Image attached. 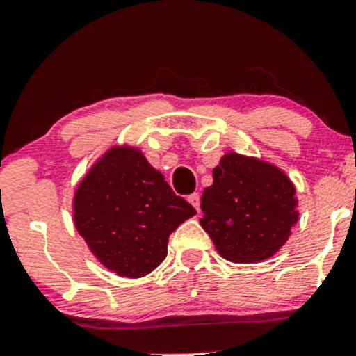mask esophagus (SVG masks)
Masks as SVG:
<instances>
[{
    "label": "esophagus",
    "mask_w": 356,
    "mask_h": 356,
    "mask_svg": "<svg viewBox=\"0 0 356 356\" xmlns=\"http://www.w3.org/2000/svg\"><path fill=\"white\" fill-rule=\"evenodd\" d=\"M188 202H191V204L194 206V208L197 209V211H201V199H199L197 192H195V194L188 195Z\"/></svg>",
    "instance_id": "esophagus-1"
}]
</instances>
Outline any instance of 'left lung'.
<instances>
[{"label":"left lung","instance_id":"1","mask_svg":"<svg viewBox=\"0 0 356 356\" xmlns=\"http://www.w3.org/2000/svg\"><path fill=\"white\" fill-rule=\"evenodd\" d=\"M296 188L267 162L227 154L204 188L201 225L223 259L259 262L273 257L297 222Z\"/></svg>","mask_w":356,"mask_h":356}]
</instances>
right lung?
<instances>
[{
  "label": "right lung",
  "instance_id": "obj_1",
  "mask_svg": "<svg viewBox=\"0 0 356 356\" xmlns=\"http://www.w3.org/2000/svg\"><path fill=\"white\" fill-rule=\"evenodd\" d=\"M73 209L90 252L125 277L147 276L161 266L171 232L195 215L134 148L108 152L82 180Z\"/></svg>",
  "mask_w": 356,
  "mask_h": 356
}]
</instances>
